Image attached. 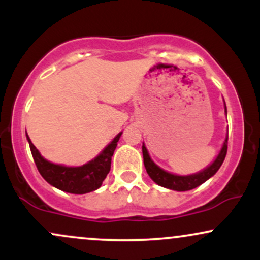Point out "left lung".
I'll list each match as a JSON object with an SVG mask.
<instances>
[{
    "label": "left lung",
    "mask_w": 260,
    "mask_h": 260,
    "mask_svg": "<svg viewBox=\"0 0 260 260\" xmlns=\"http://www.w3.org/2000/svg\"><path fill=\"white\" fill-rule=\"evenodd\" d=\"M223 105H225V113L228 116V110H226V104L223 100ZM229 133V132H228ZM228 134H226V138L223 140V144L221 149H220L219 154L215 157V160L208 165L207 168L201 170V171L196 172V174L190 175H176L172 172L166 171V170L161 169L160 166H157L156 164L151 160L150 155L148 153V149L145 147V144L143 143L142 151H143V159H144V166L147 169V172L149 177L153 180L155 183L159 184L161 187H165L168 189L177 190V192H186V190H190L193 188L201 186L202 183H204L205 181H208L209 178L213 177L216 174L217 170L220 169V166L222 165L223 160H225L226 153H228Z\"/></svg>",
    "instance_id": "1"
}]
</instances>
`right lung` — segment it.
<instances>
[{
    "mask_svg": "<svg viewBox=\"0 0 260 260\" xmlns=\"http://www.w3.org/2000/svg\"><path fill=\"white\" fill-rule=\"evenodd\" d=\"M121 134L122 132L118 133L98 156L82 166H66L61 164H53L45 159L40 154V151L31 143L28 134H26V139H28L35 165L47 183L63 192L73 193V194H85V193L96 190L103 184V181L105 180L111 169L112 155L117 147Z\"/></svg>",
    "mask_w": 260,
    "mask_h": 260,
    "instance_id": "add662e5",
    "label": "right lung"
}]
</instances>
